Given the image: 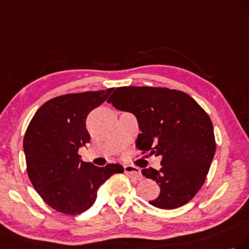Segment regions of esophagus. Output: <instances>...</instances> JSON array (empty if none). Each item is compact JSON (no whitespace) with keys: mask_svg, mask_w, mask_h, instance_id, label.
<instances>
[{"mask_svg":"<svg viewBox=\"0 0 249 249\" xmlns=\"http://www.w3.org/2000/svg\"><path fill=\"white\" fill-rule=\"evenodd\" d=\"M124 172L128 175L130 178L139 180L142 178V174H141V170L138 167L134 166H124Z\"/></svg>","mask_w":249,"mask_h":249,"instance_id":"34e87169","label":"esophagus"}]
</instances>
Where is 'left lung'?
I'll list each match as a JSON object with an SVG mask.
<instances>
[{"mask_svg":"<svg viewBox=\"0 0 249 249\" xmlns=\"http://www.w3.org/2000/svg\"><path fill=\"white\" fill-rule=\"evenodd\" d=\"M107 102L136 116L138 149L161 156L160 170H142L160 188L149 203L173 210L189 202L204 183L216 151L208 113L188 94L166 88H117Z\"/></svg>","mask_w":249,"mask_h":249,"instance_id":"1","label":"left lung"}]
</instances>
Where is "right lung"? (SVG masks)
Instances as JSON below:
<instances>
[{
    "instance_id": "obj_1",
    "label": "right lung",
    "mask_w": 249,
    "mask_h": 249,
    "mask_svg": "<svg viewBox=\"0 0 249 249\" xmlns=\"http://www.w3.org/2000/svg\"><path fill=\"white\" fill-rule=\"evenodd\" d=\"M112 90L53 98L37 109L26 130L23 146L28 176L44 201L59 213L77 215L89 210L101 184L124 172L119 164L100 168L81 160L78 154L90 140L85 126L88 115Z\"/></svg>"
}]
</instances>
